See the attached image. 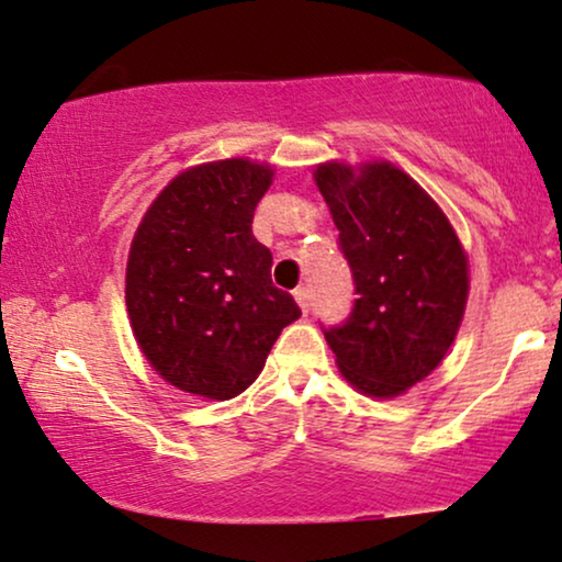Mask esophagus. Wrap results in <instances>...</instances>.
Here are the masks:
<instances>
[{"instance_id":"34e87169","label":"esophagus","mask_w":562,"mask_h":562,"mask_svg":"<svg viewBox=\"0 0 562 562\" xmlns=\"http://www.w3.org/2000/svg\"><path fill=\"white\" fill-rule=\"evenodd\" d=\"M294 300H296V304H300L302 307V313H307L310 310V300H313V294H310V289L307 286H300L294 292Z\"/></svg>"}]
</instances>
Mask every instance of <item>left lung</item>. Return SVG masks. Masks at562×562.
<instances>
[{
    "instance_id": "8db88e82",
    "label": "left lung",
    "mask_w": 562,
    "mask_h": 562,
    "mask_svg": "<svg viewBox=\"0 0 562 562\" xmlns=\"http://www.w3.org/2000/svg\"><path fill=\"white\" fill-rule=\"evenodd\" d=\"M315 182L357 292L349 317L323 334L351 385L393 398L427 378L459 334L467 255L435 200L396 166L323 164Z\"/></svg>"
}]
</instances>
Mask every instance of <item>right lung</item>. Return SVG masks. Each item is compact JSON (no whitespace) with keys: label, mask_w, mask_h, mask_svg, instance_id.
Here are the masks:
<instances>
[{"label":"right lung","mask_w":562,"mask_h":562,"mask_svg":"<svg viewBox=\"0 0 562 562\" xmlns=\"http://www.w3.org/2000/svg\"><path fill=\"white\" fill-rule=\"evenodd\" d=\"M270 179V166L245 158L195 166L171 179L137 226L130 323L154 370L179 391L239 396L302 315L294 296L273 286V255L252 234Z\"/></svg>","instance_id":"right-lung-1"}]
</instances>
